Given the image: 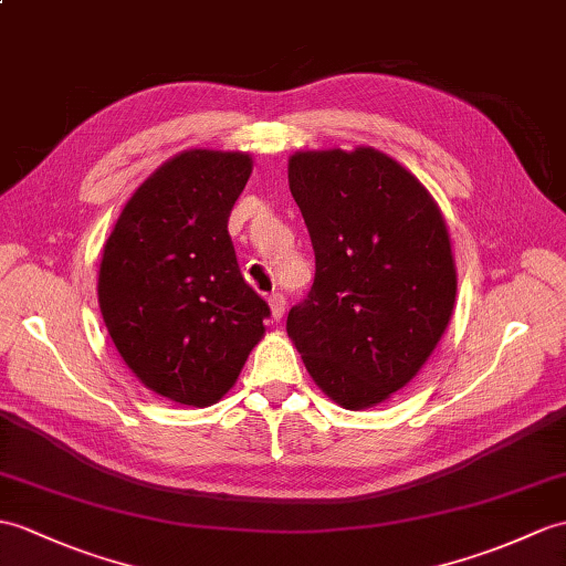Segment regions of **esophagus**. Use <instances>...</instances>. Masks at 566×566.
<instances>
[{"label": "esophagus", "mask_w": 566, "mask_h": 566, "mask_svg": "<svg viewBox=\"0 0 566 566\" xmlns=\"http://www.w3.org/2000/svg\"><path fill=\"white\" fill-rule=\"evenodd\" d=\"M268 304H270V311H272V318H274V321H280L282 315H284V308H286V298H284V294H280V292L270 294Z\"/></svg>", "instance_id": "1"}]
</instances>
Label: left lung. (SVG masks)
Returning a JSON list of instances; mask_svg holds the SVG:
<instances>
[{"label": "left lung", "instance_id": "left-lung-1", "mask_svg": "<svg viewBox=\"0 0 566 566\" xmlns=\"http://www.w3.org/2000/svg\"><path fill=\"white\" fill-rule=\"evenodd\" d=\"M286 174L315 251L286 333L327 398L366 410L410 384L449 327V227L419 178L374 147L296 151Z\"/></svg>", "mask_w": 566, "mask_h": 566}]
</instances>
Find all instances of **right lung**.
Here are the masks:
<instances>
[{"mask_svg": "<svg viewBox=\"0 0 566 566\" xmlns=\"http://www.w3.org/2000/svg\"><path fill=\"white\" fill-rule=\"evenodd\" d=\"M251 174L248 151L170 156L103 245V323L123 361L166 400L219 402L265 337L270 306L245 284L227 229Z\"/></svg>", "mask_w": 566, "mask_h": 566, "instance_id": "add662e5", "label": "right lung"}]
</instances>
